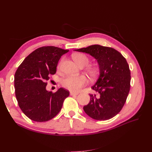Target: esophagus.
<instances>
[{
	"label": "esophagus",
	"instance_id": "1",
	"mask_svg": "<svg viewBox=\"0 0 152 152\" xmlns=\"http://www.w3.org/2000/svg\"><path fill=\"white\" fill-rule=\"evenodd\" d=\"M70 96H75V95H77L78 93H75V92L71 91L70 93Z\"/></svg>",
	"mask_w": 152,
	"mask_h": 152
}]
</instances>
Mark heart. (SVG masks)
<instances>
[{"instance_id": "heart-1", "label": "heart", "mask_w": 152, "mask_h": 152, "mask_svg": "<svg viewBox=\"0 0 152 152\" xmlns=\"http://www.w3.org/2000/svg\"><path fill=\"white\" fill-rule=\"evenodd\" d=\"M75 61L79 66L81 65L86 66L89 62V59L84 54H77L73 56ZM87 73L91 76L95 74V71L93 68H89L87 69ZM87 82V79L84 75H80L77 77L67 76L62 80V85L64 87L72 91H77L82 87L85 86Z\"/></svg>"}]
</instances>
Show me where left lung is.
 <instances>
[{
    "instance_id": "8db88e82",
    "label": "left lung",
    "mask_w": 152,
    "mask_h": 152,
    "mask_svg": "<svg viewBox=\"0 0 152 152\" xmlns=\"http://www.w3.org/2000/svg\"><path fill=\"white\" fill-rule=\"evenodd\" d=\"M74 50L90 54L99 66L98 77L91 86L98 95L89 94L84 112L95 120L112 118L120 112L130 90L131 73L126 59L115 49L100 45Z\"/></svg>"
}]
</instances>
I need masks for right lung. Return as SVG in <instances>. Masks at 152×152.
<instances>
[{
  "mask_svg": "<svg viewBox=\"0 0 152 152\" xmlns=\"http://www.w3.org/2000/svg\"><path fill=\"white\" fill-rule=\"evenodd\" d=\"M69 51L54 46L42 47L30 53L15 75L16 98L22 112L31 120L45 122L60 111L69 91L59 88L56 93L46 89V81L56 73L61 56Z\"/></svg>",
  "mask_w": 152,
  "mask_h": 152,
  "instance_id": "1",
  "label": "right lung"
}]
</instances>
